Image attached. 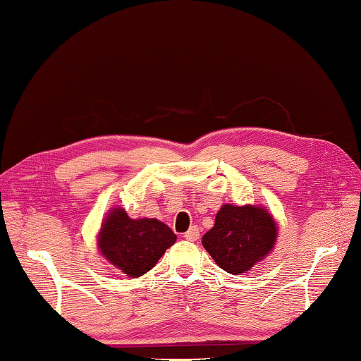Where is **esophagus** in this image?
I'll use <instances>...</instances> for the list:
<instances>
[{"instance_id": "1", "label": "esophagus", "mask_w": 361, "mask_h": 361, "mask_svg": "<svg viewBox=\"0 0 361 361\" xmlns=\"http://www.w3.org/2000/svg\"><path fill=\"white\" fill-rule=\"evenodd\" d=\"M184 238L187 239V241H198V239H200L198 226H192V228L185 233Z\"/></svg>"}]
</instances>
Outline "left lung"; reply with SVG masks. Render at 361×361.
Instances as JSON below:
<instances>
[{"mask_svg": "<svg viewBox=\"0 0 361 361\" xmlns=\"http://www.w3.org/2000/svg\"><path fill=\"white\" fill-rule=\"evenodd\" d=\"M276 236L274 219L263 207L225 204L203 236V245L226 273L241 274L269 254Z\"/></svg>", "mask_w": 361, "mask_h": 361, "instance_id": "left-lung-1", "label": "left lung"}]
</instances>
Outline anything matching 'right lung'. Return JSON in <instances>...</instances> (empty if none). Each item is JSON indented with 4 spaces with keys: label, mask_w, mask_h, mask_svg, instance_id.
Here are the masks:
<instances>
[{
    "label": "right lung",
    "mask_w": 361,
    "mask_h": 361,
    "mask_svg": "<svg viewBox=\"0 0 361 361\" xmlns=\"http://www.w3.org/2000/svg\"><path fill=\"white\" fill-rule=\"evenodd\" d=\"M176 243L168 225L157 219L133 220L123 209H112L99 233V250L126 276L139 277Z\"/></svg>",
    "instance_id": "right-lung-1"
}]
</instances>
